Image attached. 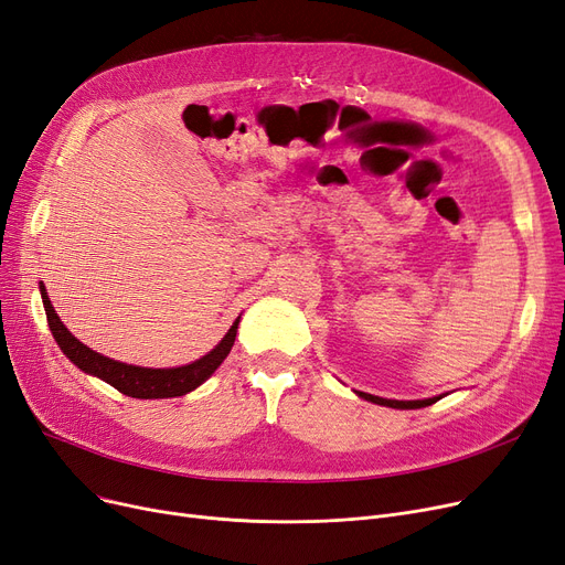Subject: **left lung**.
I'll return each mask as SVG.
<instances>
[{
  "mask_svg": "<svg viewBox=\"0 0 565 565\" xmlns=\"http://www.w3.org/2000/svg\"><path fill=\"white\" fill-rule=\"evenodd\" d=\"M355 395L360 399H366L372 404H379V406H390V408H399V411H411V408H425V406H431L434 402L440 399L438 397H429V399H411V402H404V399H383V397H376V395H370V392H360V390H353Z\"/></svg>",
  "mask_w": 565,
  "mask_h": 565,
  "instance_id": "obj_1",
  "label": "left lung"
}]
</instances>
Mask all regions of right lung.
<instances>
[{"mask_svg":"<svg viewBox=\"0 0 565 565\" xmlns=\"http://www.w3.org/2000/svg\"><path fill=\"white\" fill-rule=\"evenodd\" d=\"M39 290H41L45 316H47V326H51V332L57 341V347L62 349V353L73 364H76L81 372L102 379L108 385H113L115 390H119L121 395L136 397V399L182 397V395H189L191 390L203 385L218 370V366H222V362L231 353L233 343H235L239 318H242V316L235 318V323L224 334V339L218 341L216 347L210 353H205L203 358L193 360L189 364H182V366L154 370V366H138V364L119 362V360L106 358L102 353L92 351L89 347H85V343L73 337L68 332V328L62 323V318L55 313V307L51 305V298H47L43 284H39Z\"/></svg>","mask_w":565,"mask_h":565,"instance_id":"obj_1","label":"right lung"}]
</instances>
